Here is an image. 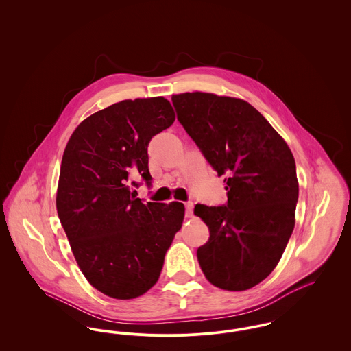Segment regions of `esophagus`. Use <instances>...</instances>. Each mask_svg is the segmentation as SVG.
Here are the masks:
<instances>
[{
  "label": "esophagus",
  "mask_w": 351,
  "mask_h": 351,
  "mask_svg": "<svg viewBox=\"0 0 351 351\" xmlns=\"http://www.w3.org/2000/svg\"><path fill=\"white\" fill-rule=\"evenodd\" d=\"M193 216V202H185V217L191 218Z\"/></svg>",
  "instance_id": "obj_1"
}]
</instances>
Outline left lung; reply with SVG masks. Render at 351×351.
Instances as JSON below:
<instances>
[{
  "label": "left lung",
  "mask_w": 351,
  "mask_h": 351,
  "mask_svg": "<svg viewBox=\"0 0 351 351\" xmlns=\"http://www.w3.org/2000/svg\"><path fill=\"white\" fill-rule=\"evenodd\" d=\"M178 119L218 176L226 206L197 204L209 228L197 249L205 278L226 291H245L278 266L295 228L299 197L296 165L288 145L245 100L204 92L172 95Z\"/></svg>",
  "instance_id": "1"
}]
</instances>
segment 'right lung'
Here are the masks:
<instances>
[{
	"label": "right lung",
	"mask_w": 351,
	"mask_h": 351,
	"mask_svg": "<svg viewBox=\"0 0 351 351\" xmlns=\"http://www.w3.org/2000/svg\"><path fill=\"white\" fill-rule=\"evenodd\" d=\"M173 121L162 96L119 101L85 118L66 146L58 216L85 279L109 298L146 293L182 228V202L143 204L129 185L136 172L150 183L149 143Z\"/></svg>",
	"instance_id": "1"
}]
</instances>
